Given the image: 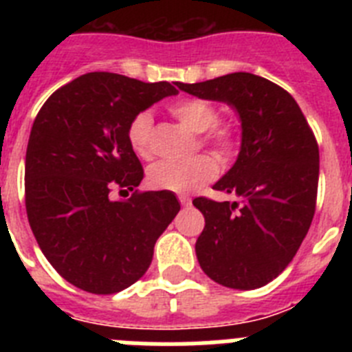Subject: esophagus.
<instances>
[{"mask_svg": "<svg viewBox=\"0 0 352 352\" xmlns=\"http://www.w3.org/2000/svg\"><path fill=\"white\" fill-rule=\"evenodd\" d=\"M178 199H179V203H182V206L188 208V206H190V204H192V199L188 197V195L182 194V195H178Z\"/></svg>", "mask_w": 352, "mask_h": 352, "instance_id": "esophagus-1", "label": "esophagus"}]
</instances>
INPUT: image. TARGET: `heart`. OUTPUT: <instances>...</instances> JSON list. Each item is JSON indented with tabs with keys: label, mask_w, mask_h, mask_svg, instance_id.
<instances>
[{
	"label": "heart",
	"mask_w": 352,
	"mask_h": 352,
	"mask_svg": "<svg viewBox=\"0 0 352 352\" xmlns=\"http://www.w3.org/2000/svg\"><path fill=\"white\" fill-rule=\"evenodd\" d=\"M167 111L179 123L195 133H203L201 141L213 149L220 160H229L236 148V132L231 123L217 121L219 111L211 102L199 96H185L170 102ZM126 139L138 157L148 158L153 151V118L142 111L130 120ZM217 162L208 155H199L188 162L162 160L148 169V183L157 190H169L176 194L197 190L217 176Z\"/></svg>",
	"instance_id": "obj_1"
}]
</instances>
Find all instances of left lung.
<instances>
[{
    "label": "left lung",
    "mask_w": 352,
    "mask_h": 352,
    "mask_svg": "<svg viewBox=\"0 0 352 352\" xmlns=\"http://www.w3.org/2000/svg\"><path fill=\"white\" fill-rule=\"evenodd\" d=\"M176 86L226 102L241 121L238 158L213 185L241 201L194 199L206 222L195 243L199 264L226 287H263L287 268L312 223L319 182L314 132L284 88L248 72Z\"/></svg>",
    "instance_id": "obj_1"
}]
</instances>
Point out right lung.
Segmentation results:
<instances>
[{"instance_id":"right-lung-1","label":"right lung","mask_w":352,"mask_h":352,"mask_svg":"<svg viewBox=\"0 0 352 352\" xmlns=\"http://www.w3.org/2000/svg\"><path fill=\"white\" fill-rule=\"evenodd\" d=\"M169 82L91 72L56 89L33 123L26 151V211L52 268L72 285L113 294L138 282L158 236L179 211L170 192H132L144 170L126 139L135 114L176 95Z\"/></svg>"}]
</instances>
